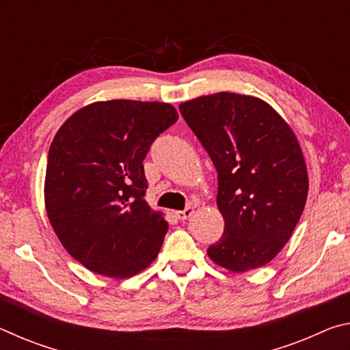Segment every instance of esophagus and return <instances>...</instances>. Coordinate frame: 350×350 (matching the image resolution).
I'll list each match as a JSON object with an SVG mask.
<instances>
[{
  "mask_svg": "<svg viewBox=\"0 0 350 350\" xmlns=\"http://www.w3.org/2000/svg\"><path fill=\"white\" fill-rule=\"evenodd\" d=\"M193 213H194V208L193 206H187L185 210H182V211H176L174 215H176V217L177 219H180V221H187V219H189L193 216Z\"/></svg>",
  "mask_w": 350,
  "mask_h": 350,
  "instance_id": "esophagus-1",
  "label": "esophagus"
}]
</instances>
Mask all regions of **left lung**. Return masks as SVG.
Returning a JSON list of instances; mask_svg holds the SVG:
<instances>
[{
    "label": "left lung",
    "instance_id": "1",
    "mask_svg": "<svg viewBox=\"0 0 350 350\" xmlns=\"http://www.w3.org/2000/svg\"><path fill=\"white\" fill-rule=\"evenodd\" d=\"M217 171L224 234L206 250L234 273L269 264L303 215L309 176L288 123L258 97L217 92L179 105Z\"/></svg>",
    "mask_w": 350,
    "mask_h": 350
}]
</instances>
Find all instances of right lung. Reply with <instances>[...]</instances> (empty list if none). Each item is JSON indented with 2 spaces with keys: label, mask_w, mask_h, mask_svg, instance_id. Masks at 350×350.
I'll use <instances>...</instances> for the list:
<instances>
[{
  "label": "right lung",
  "mask_w": 350,
  "mask_h": 350,
  "mask_svg": "<svg viewBox=\"0 0 350 350\" xmlns=\"http://www.w3.org/2000/svg\"><path fill=\"white\" fill-rule=\"evenodd\" d=\"M177 118L170 103L108 100L83 106L57 131L46 213L62 245L88 270L125 280L157 258L168 222L145 200L144 159Z\"/></svg>",
  "instance_id": "add662e5"
}]
</instances>
